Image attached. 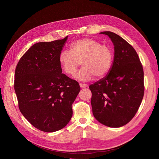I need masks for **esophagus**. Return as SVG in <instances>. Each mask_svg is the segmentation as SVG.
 Instances as JSON below:
<instances>
[{
    "label": "esophagus",
    "instance_id": "obj_1",
    "mask_svg": "<svg viewBox=\"0 0 159 159\" xmlns=\"http://www.w3.org/2000/svg\"><path fill=\"white\" fill-rule=\"evenodd\" d=\"M80 86L81 88H86L88 87V85L84 84H80Z\"/></svg>",
    "mask_w": 159,
    "mask_h": 159
}]
</instances>
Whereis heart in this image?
Returning a JSON list of instances; mask_svg holds the SVG:
<instances>
[{
  "label": "heart",
  "mask_w": 159,
  "mask_h": 159,
  "mask_svg": "<svg viewBox=\"0 0 159 159\" xmlns=\"http://www.w3.org/2000/svg\"><path fill=\"white\" fill-rule=\"evenodd\" d=\"M113 52L111 48L92 38H84L71 43L70 50L61 51L59 56L61 68L68 75H74L80 65L83 68L76 75L80 81H89L95 75L103 78L111 67Z\"/></svg>",
  "instance_id": "1"
}]
</instances>
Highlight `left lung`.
Masks as SVG:
<instances>
[{"label":"left lung","instance_id":"left-lung-1","mask_svg":"<svg viewBox=\"0 0 159 159\" xmlns=\"http://www.w3.org/2000/svg\"><path fill=\"white\" fill-rule=\"evenodd\" d=\"M114 46V60L109 74L89 85L94 117L109 127H121L135 115L144 95V72L137 53L115 33L100 32Z\"/></svg>","mask_w":159,"mask_h":159}]
</instances>
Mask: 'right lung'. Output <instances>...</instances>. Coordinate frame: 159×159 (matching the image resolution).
Listing matches in <instances>:
<instances>
[{
  "label": "right lung",
  "mask_w": 159,
  "mask_h": 159,
  "mask_svg": "<svg viewBox=\"0 0 159 159\" xmlns=\"http://www.w3.org/2000/svg\"><path fill=\"white\" fill-rule=\"evenodd\" d=\"M67 39L34 44L16 68L14 90L19 109L42 131L54 132L66 126L80 91L78 81L61 74L59 56Z\"/></svg>",
  "instance_id": "obj_1"
}]
</instances>
